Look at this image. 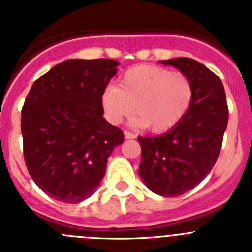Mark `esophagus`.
<instances>
[{
    "instance_id": "1",
    "label": "esophagus",
    "mask_w": 252,
    "mask_h": 252,
    "mask_svg": "<svg viewBox=\"0 0 252 252\" xmlns=\"http://www.w3.org/2000/svg\"><path fill=\"white\" fill-rule=\"evenodd\" d=\"M124 135H125V139H135V137H136V135L130 132V131H125Z\"/></svg>"
}]
</instances>
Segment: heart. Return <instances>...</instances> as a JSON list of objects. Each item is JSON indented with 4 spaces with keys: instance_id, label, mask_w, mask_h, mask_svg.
<instances>
[{
    "instance_id": "heart-1",
    "label": "heart",
    "mask_w": 252,
    "mask_h": 252,
    "mask_svg": "<svg viewBox=\"0 0 252 252\" xmlns=\"http://www.w3.org/2000/svg\"><path fill=\"white\" fill-rule=\"evenodd\" d=\"M194 86L184 73L158 65H137L124 73L119 87L110 86L102 94L104 115L120 124L133 111V124L155 133L177 126L192 106Z\"/></svg>"
}]
</instances>
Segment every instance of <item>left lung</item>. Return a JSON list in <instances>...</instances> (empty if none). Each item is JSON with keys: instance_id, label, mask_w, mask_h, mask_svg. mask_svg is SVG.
<instances>
[{"instance_id": "obj_1", "label": "left lung", "mask_w": 252, "mask_h": 252, "mask_svg": "<svg viewBox=\"0 0 252 252\" xmlns=\"http://www.w3.org/2000/svg\"><path fill=\"white\" fill-rule=\"evenodd\" d=\"M188 75L194 86L190 108L182 121L160 136L141 137L139 174L151 192L178 197L209 174L221 151L228 106L221 79L190 58L161 60Z\"/></svg>"}]
</instances>
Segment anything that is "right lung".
Listing matches in <instances>:
<instances>
[{
    "mask_svg": "<svg viewBox=\"0 0 252 252\" xmlns=\"http://www.w3.org/2000/svg\"><path fill=\"white\" fill-rule=\"evenodd\" d=\"M112 59H68L37 78L21 110L24 159L49 197L79 203L95 192L124 132L104 120Z\"/></svg>",
    "mask_w": 252,
    "mask_h": 252,
    "instance_id": "add662e5",
    "label": "right lung"
}]
</instances>
